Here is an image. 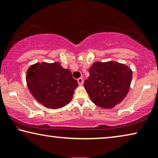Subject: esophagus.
<instances>
[{"label": "esophagus", "instance_id": "1", "mask_svg": "<svg viewBox=\"0 0 158 158\" xmlns=\"http://www.w3.org/2000/svg\"><path fill=\"white\" fill-rule=\"evenodd\" d=\"M77 81H78L79 85H82V84H83V82H84V79L81 77V78H79L78 79H77Z\"/></svg>", "mask_w": 158, "mask_h": 158}]
</instances>
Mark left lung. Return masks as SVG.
<instances>
[{
	"label": "left lung",
	"instance_id": "8db88e82",
	"mask_svg": "<svg viewBox=\"0 0 158 158\" xmlns=\"http://www.w3.org/2000/svg\"><path fill=\"white\" fill-rule=\"evenodd\" d=\"M84 86L92 102L103 109L121 103L130 89L133 72L128 66L109 61L94 62Z\"/></svg>",
	"mask_w": 158,
	"mask_h": 158
}]
</instances>
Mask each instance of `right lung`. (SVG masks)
Masks as SVG:
<instances>
[{
	"label": "right lung",
	"mask_w": 158,
	"mask_h": 158,
	"mask_svg": "<svg viewBox=\"0 0 158 158\" xmlns=\"http://www.w3.org/2000/svg\"><path fill=\"white\" fill-rule=\"evenodd\" d=\"M27 85L40 103L49 109H57L72 100L78 82L71 72L60 62L36 63L26 72Z\"/></svg>",
	"instance_id": "obj_1"
}]
</instances>
